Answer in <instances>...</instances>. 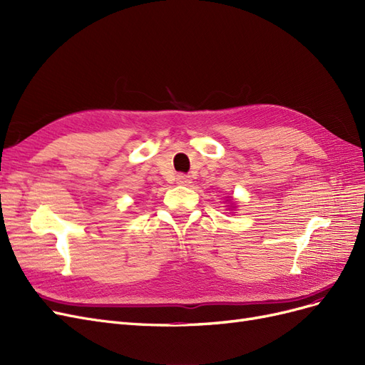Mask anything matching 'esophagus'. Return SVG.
I'll list each match as a JSON object with an SVG mask.
<instances>
[{
	"label": "esophagus",
	"mask_w": 365,
	"mask_h": 365,
	"mask_svg": "<svg viewBox=\"0 0 365 365\" xmlns=\"http://www.w3.org/2000/svg\"><path fill=\"white\" fill-rule=\"evenodd\" d=\"M176 182L181 184V185H189L192 182V180H190V176H187L184 173H180L178 176H176Z\"/></svg>",
	"instance_id": "esophagus-1"
}]
</instances>
